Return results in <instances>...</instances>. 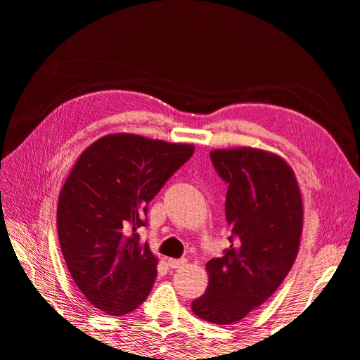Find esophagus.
Here are the masks:
<instances>
[{
    "mask_svg": "<svg viewBox=\"0 0 360 360\" xmlns=\"http://www.w3.org/2000/svg\"><path fill=\"white\" fill-rule=\"evenodd\" d=\"M167 263H168V266H169L171 269H181V267L186 266L188 259H186V258H180V259H176V258H168V259H167Z\"/></svg>",
    "mask_w": 360,
    "mask_h": 360,
    "instance_id": "34e87169",
    "label": "esophagus"
}]
</instances>
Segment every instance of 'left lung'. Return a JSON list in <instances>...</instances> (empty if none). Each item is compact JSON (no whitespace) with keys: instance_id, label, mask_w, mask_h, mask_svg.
Returning <instances> with one entry per match:
<instances>
[{"instance_id":"left-lung-1","label":"left lung","mask_w":360,"mask_h":360,"mask_svg":"<svg viewBox=\"0 0 360 360\" xmlns=\"http://www.w3.org/2000/svg\"><path fill=\"white\" fill-rule=\"evenodd\" d=\"M210 159L228 183L231 245L205 264L209 285L192 311L209 323L233 324L263 304L288 275L300 246L303 201L292 168L276 153L216 148Z\"/></svg>"}]
</instances>
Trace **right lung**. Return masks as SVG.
<instances>
[{"mask_svg": "<svg viewBox=\"0 0 360 360\" xmlns=\"http://www.w3.org/2000/svg\"><path fill=\"white\" fill-rule=\"evenodd\" d=\"M195 151L135 134H111L86 147L64 181L57 207L61 252L81 292L108 315L136 309L159 259L136 228L148 202Z\"/></svg>", "mask_w": 360, "mask_h": 360, "instance_id": "1", "label": "right lung"}]
</instances>
